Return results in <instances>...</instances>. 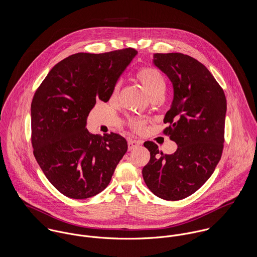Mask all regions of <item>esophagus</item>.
<instances>
[{"label": "esophagus", "mask_w": 257, "mask_h": 257, "mask_svg": "<svg viewBox=\"0 0 257 257\" xmlns=\"http://www.w3.org/2000/svg\"><path fill=\"white\" fill-rule=\"evenodd\" d=\"M128 150H133L134 148H137L138 147H140L142 145L141 142L139 141H136V140H128Z\"/></svg>", "instance_id": "34e87169"}]
</instances>
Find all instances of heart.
<instances>
[{
    "label": "heart",
    "mask_w": 257,
    "mask_h": 257,
    "mask_svg": "<svg viewBox=\"0 0 257 257\" xmlns=\"http://www.w3.org/2000/svg\"><path fill=\"white\" fill-rule=\"evenodd\" d=\"M137 78L141 82V84L144 86L147 93L150 95L151 98L163 96L166 90V82L161 72L153 67H144L141 70L138 71L137 73ZM120 84L116 83L112 89L111 97L115 98L118 94ZM146 121L139 119V118H134L131 120V125L137 130V131H142Z\"/></svg>",
    "instance_id": "1"
}]
</instances>
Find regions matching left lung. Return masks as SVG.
Masks as SVG:
<instances>
[{"instance_id": "left-lung-1", "label": "left lung", "mask_w": 257, "mask_h": 257, "mask_svg": "<svg viewBox=\"0 0 257 257\" xmlns=\"http://www.w3.org/2000/svg\"><path fill=\"white\" fill-rule=\"evenodd\" d=\"M152 63L173 87V100L164 116V133L177 145L173 154L159 152L146 142L150 160L144 180L157 197L177 201L195 193L211 177L223 147L226 100L211 72L183 53H155Z\"/></svg>"}]
</instances>
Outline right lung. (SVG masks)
<instances>
[{
    "label": "right lung",
    "mask_w": 257,
    "mask_h": 257,
    "mask_svg": "<svg viewBox=\"0 0 257 257\" xmlns=\"http://www.w3.org/2000/svg\"><path fill=\"white\" fill-rule=\"evenodd\" d=\"M133 48L80 52L57 63L32 103V144L48 181L71 199H87L110 183L127 150L119 135L104 138L86 128L96 100H110L120 75L136 57Z\"/></svg>",
    "instance_id": "1"
}]
</instances>
